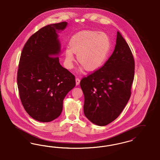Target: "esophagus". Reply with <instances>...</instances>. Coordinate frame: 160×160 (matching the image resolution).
Returning <instances> with one entry per match:
<instances>
[{
    "label": "esophagus",
    "instance_id": "1",
    "mask_svg": "<svg viewBox=\"0 0 160 160\" xmlns=\"http://www.w3.org/2000/svg\"><path fill=\"white\" fill-rule=\"evenodd\" d=\"M80 81H81V80H80V79L79 78H76V84H77V85H78L79 84Z\"/></svg>",
    "mask_w": 160,
    "mask_h": 160
}]
</instances>
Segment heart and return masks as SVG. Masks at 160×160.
Instances as JSON below:
<instances>
[{"label":"heart","instance_id":"1","mask_svg":"<svg viewBox=\"0 0 160 160\" xmlns=\"http://www.w3.org/2000/svg\"><path fill=\"white\" fill-rule=\"evenodd\" d=\"M69 45L64 51V64L69 69L73 68L75 54L78 61L86 69H98L106 62L111 49L108 35L92 30L77 33L70 38Z\"/></svg>","mask_w":160,"mask_h":160}]
</instances>
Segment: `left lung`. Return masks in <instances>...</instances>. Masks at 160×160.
I'll return each mask as SVG.
<instances>
[{"mask_svg": "<svg viewBox=\"0 0 160 160\" xmlns=\"http://www.w3.org/2000/svg\"><path fill=\"white\" fill-rule=\"evenodd\" d=\"M134 60L128 43L117 32L115 49L103 66L82 79L83 112L92 123L104 126L123 111L131 96Z\"/></svg>", "mask_w": 160, "mask_h": 160, "instance_id": "obj_1", "label": "left lung"}]
</instances>
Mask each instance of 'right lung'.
Segmentation results:
<instances>
[{
	"instance_id": "right-lung-1",
	"label": "right lung",
	"mask_w": 160,
	"mask_h": 160,
	"mask_svg": "<svg viewBox=\"0 0 160 160\" xmlns=\"http://www.w3.org/2000/svg\"><path fill=\"white\" fill-rule=\"evenodd\" d=\"M67 22L51 24L31 36L21 52L17 85L21 103L35 120L48 122L58 118L63 100L75 85V76L62 67L58 35Z\"/></svg>"
}]
</instances>
